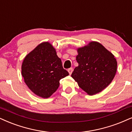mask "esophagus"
Returning a JSON list of instances; mask_svg holds the SVG:
<instances>
[{
	"mask_svg": "<svg viewBox=\"0 0 132 132\" xmlns=\"http://www.w3.org/2000/svg\"><path fill=\"white\" fill-rule=\"evenodd\" d=\"M73 71V68H70V69H68V71H69L70 75H71V73H72Z\"/></svg>",
	"mask_w": 132,
	"mask_h": 132,
	"instance_id": "34e87169",
	"label": "esophagus"
}]
</instances>
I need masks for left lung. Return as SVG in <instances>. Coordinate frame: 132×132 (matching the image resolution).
<instances>
[{"instance_id": "8db88e82", "label": "left lung", "mask_w": 132, "mask_h": 132, "mask_svg": "<svg viewBox=\"0 0 132 132\" xmlns=\"http://www.w3.org/2000/svg\"><path fill=\"white\" fill-rule=\"evenodd\" d=\"M76 59L78 66L71 77L89 95L99 93L111 83L116 75L117 61L103 45L92 42L78 49Z\"/></svg>"}]
</instances>
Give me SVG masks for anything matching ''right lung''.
Masks as SVG:
<instances>
[{"instance_id":"right-lung-1","label":"right lung","mask_w":132,"mask_h":132,"mask_svg":"<svg viewBox=\"0 0 132 132\" xmlns=\"http://www.w3.org/2000/svg\"><path fill=\"white\" fill-rule=\"evenodd\" d=\"M21 73L29 88L43 98H48L56 92L59 81L69 75L48 42L40 44L26 56Z\"/></svg>"}]
</instances>
